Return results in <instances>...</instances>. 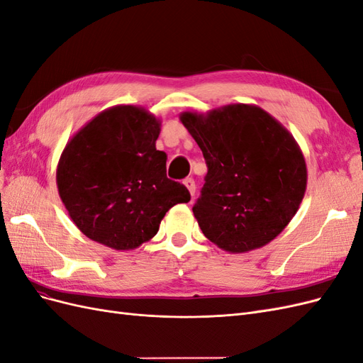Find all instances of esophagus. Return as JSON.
Here are the masks:
<instances>
[{
  "label": "esophagus",
  "instance_id": "1",
  "mask_svg": "<svg viewBox=\"0 0 363 363\" xmlns=\"http://www.w3.org/2000/svg\"><path fill=\"white\" fill-rule=\"evenodd\" d=\"M183 183H184L186 188H188L191 196H194L195 195V182H194V179H186Z\"/></svg>",
  "mask_w": 363,
  "mask_h": 363
}]
</instances>
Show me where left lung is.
Returning a JSON list of instances; mask_svg holds the SVG:
<instances>
[{"label": "left lung", "instance_id": "1", "mask_svg": "<svg viewBox=\"0 0 363 363\" xmlns=\"http://www.w3.org/2000/svg\"><path fill=\"white\" fill-rule=\"evenodd\" d=\"M180 121L207 163L201 196L192 207L203 235L233 255L269 244L306 192V160L294 136L255 104L183 112Z\"/></svg>", "mask_w": 363, "mask_h": 363}]
</instances>
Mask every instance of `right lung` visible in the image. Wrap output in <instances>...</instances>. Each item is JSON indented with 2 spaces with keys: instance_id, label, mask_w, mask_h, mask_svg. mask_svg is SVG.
Masks as SVG:
<instances>
[{
  "instance_id": "obj_1",
  "label": "right lung",
  "mask_w": 363,
  "mask_h": 363,
  "mask_svg": "<svg viewBox=\"0 0 363 363\" xmlns=\"http://www.w3.org/2000/svg\"><path fill=\"white\" fill-rule=\"evenodd\" d=\"M160 119L119 104L92 118L68 140L57 163L60 200L80 232L118 251L135 250L159 232L169 208L191 200L167 177L156 148Z\"/></svg>"
}]
</instances>
